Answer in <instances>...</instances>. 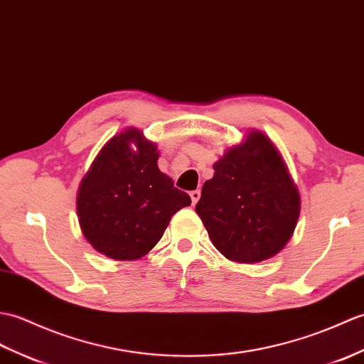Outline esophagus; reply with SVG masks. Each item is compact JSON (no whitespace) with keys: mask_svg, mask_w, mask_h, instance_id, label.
<instances>
[{"mask_svg":"<svg viewBox=\"0 0 364 364\" xmlns=\"http://www.w3.org/2000/svg\"><path fill=\"white\" fill-rule=\"evenodd\" d=\"M190 198H191V203L196 204L198 200H199V198H200V191H199V190H193V191L190 193Z\"/></svg>","mask_w":364,"mask_h":364,"instance_id":"obj_1","label":"esophagus"}]
</instances>
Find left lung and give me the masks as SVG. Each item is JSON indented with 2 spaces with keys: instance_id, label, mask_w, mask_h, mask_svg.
<instances>
[{
  "instance_id": "obj_1",
  "label": "left lung",
  "mask_w": 364,
  "mask_h": 364,
  "mask_svg": "<svg viewBox=\"0 0 364 364\" xmlns=\"http://www.w3.org/2000/svg\"><path fill=\"white\" fill-rule=\"evenodd\" d=\"M213 169L196 204L213 246L238 263L279 254L296 229L301 198L272 141L258 131L249 132Z\"/></svg>"
}]
</instances>
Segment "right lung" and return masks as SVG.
Segmentation results:
<instances>
[{
	"instance_id": "right-lung-1",
	"label": "right lung",
	"mask_w": 364,
	"mask_h": 364,
	"mask_svg": "<svg viewBox=\"0 0 364 364\" xmlns=\"http://www.w3.org/2000/svg\"><path fill=\"white\" fill-rule=\"evenodd\" d=\"M156 143L139 129L112 136L77 190L84 237L114 260H136L154 247L171 216L191 204L157 166Z\"/></svg>"
}]
</instances>
